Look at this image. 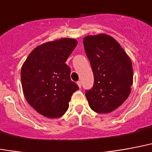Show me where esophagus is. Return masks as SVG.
<instances>
[{
  "label": "esophagus",
  "instance_id": "esophagus-1",
  "mask_svg": "<svg viewBox=\"0 0 152 152\" xmlns=\"http://www.w3.org/2000/svg\"><path fill=\"white\" fill-rule=\"evenodd\" d=\"M77 85H78V86H79L80 88H81V82H80V81H77Z\"/></svg>",
  "mask_w": 152,
  "mask_h": 152
}]
</instances>
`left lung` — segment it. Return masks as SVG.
I'll use <instances>...</instances> for the list:
<instances>
[{"label": "left lung", "instance_id": "8db88e82", "mask_svg": "<svg viewBox=\"0 0 152 152\" xmlns=\"http://www.w3.org/2000/svg\"><path fill=\"white\" fill-rule=\"evenodd\" d=\"M83 43L94 76L93 86L85 90V96L93 111L110 113L130 95L133 84L130 59L118 42L107 34L87 36Z\"/></svg>", "mask_w": 152, "mask_h": 152}]
</instances>
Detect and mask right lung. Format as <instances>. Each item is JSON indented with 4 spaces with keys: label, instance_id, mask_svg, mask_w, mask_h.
Returning <instances> with one entry per match:
<instances>
[{
    "label": "right lung",
    "instance_id": "obj_1",
    "mask_svg": "<svg viewBox=\"0 0 152 152\" xmlns=\"http://www.w3.org/2000/svg\"><path fill=\"white\" fill-rule=\"evenodd\" d=\"M76 44L72 39L43 43L34 49L22 65L25 97L38 113L47 118L63 116L72 93L79 89L70 78L71 68L65 64Z\"/></svg>",
    "mask_w": 152,
    "mask_h": 152
}]
</instances>
